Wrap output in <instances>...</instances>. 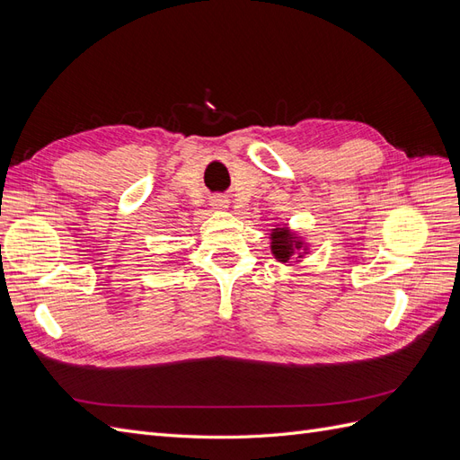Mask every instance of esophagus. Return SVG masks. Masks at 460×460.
<instances>
[{
    "label": "esophagus",
    "mask_w": 460,
    "mask_h": 460,
    "mask_svg": "<svg viewBox=\"0 0 460 460\" xmlns=\"http://www.w3.org/2000/svg\"><path fill=\"white\" fill-rule=\"evenodd\" d=\"M228 198H225V196H215L213 199H211V207L213 208H217V211H225V208H228Z\"/></svg>",
    "instance_id": "34e87169"
}]
</instances>
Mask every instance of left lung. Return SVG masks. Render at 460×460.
<instances>
[{
    "mask_svg": "<svg viewBox=\"0 0 460 460\" xmlns=\"http://www.w3.org/2000/svg\"><path fill=\"white\" fill-rule=\"evenodd\" d=\"M270 249H272V255L278 261L288 262L291 255L299 252V249H303V242L288 228H274L270 234Z\"/></svg>",
    "mask_w": 460,
    "mask_h": 460,
    "instance_id": "8db88e82",
    "label": "left lung"
}]
</instances>
